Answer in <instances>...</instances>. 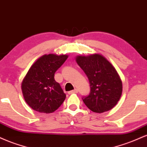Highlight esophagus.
<instances>
[{"label":"esophagus","mask_w":147,"mask_h":147,"mask_svg":"<svg viewBox=\"0 0 147 147\" xmlns=\"http://www.w3.org/2000/svg\"><path fill=\"white\" fill-rule=\"evenodd\" d=\"M78 92V90L77 89H75V90H71L70 91V92H68V94H72V93H77Z\"/></svg>","instance_id":"obj_1"}]
</instances>
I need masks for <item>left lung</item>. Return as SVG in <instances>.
<instances>
[{
    "mask_svg": "<svg viewBox=\"0 0 147 147\" xmlns=\"http://www.w3.org/2000/svg\"><path fill=\"white\" fill-rule=\"evenodd\" d=\"M76 61L85 72L90 83V93L82 97L86 106L98 113L112 109L117 104L122 92V81L115 68L99 54L77 56Z\"/></svg>",
    "mask_w": 147,
    "mask_h": 147,
    "instance_id": "left-lung-1",
    "label": "left lung"
}]
</instances>
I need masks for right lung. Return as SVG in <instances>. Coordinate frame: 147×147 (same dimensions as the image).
Returning a JSON list of instances; mask_svg holds the SVG:
<instances>
[{
  "mask_svg": "<svg viewBox=\"0 0 147 147\" xmlns=\"http://www.w3.org/2000/svg\"><path fill=\"white\" fill-rule=\"evenodd\" d=\"M68 57L45 55L28 70L22 82L21 89L25 102L33 110L51 113L63 104L66 95L54 77Z\"/></svg>",
  "mask_w": 147,
  "mask_h": 147,
  "instance_id": "right-lung-1",
  "label": "right lung"
}]
</instances>
